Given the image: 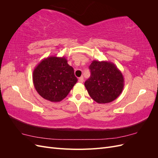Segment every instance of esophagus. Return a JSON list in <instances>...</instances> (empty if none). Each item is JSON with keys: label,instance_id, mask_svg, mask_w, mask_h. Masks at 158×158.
<instances>
[{"label": "esophagus", "instance_id": "34e87169", "mask_svg": "<svg viewBox=\"0 0 158 158\" xmlns=\"http://www.w3.org/2000/svg\"><path fill=\"white\" fill-rule=\"evenodd\" d=\"M83 82H84V78L82 77H80L79 79H78V82H80V83H83Z\"/></svg>", "mask_w": 158, "mask_h": 158}]
</instances>
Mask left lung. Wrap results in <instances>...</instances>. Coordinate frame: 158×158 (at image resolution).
Wrapping results in <instances>:
<instances>
[{"instance_id": "obj_1", "label": "left lung", "mask_w": 158, "mask_h": 158, "mask_svg": "<svg viewBox=\"0 0 158 158\" xmlns=\"http://www.w3.org/2000/svg\"><path fill=\"white\" fill-rule=\"evenodd\" d=\"M89 69L91 76L84 85L95 102L107 103L120 95L124 88L125 80L115 64L109 61L94 60Z\"/></svg>"}]
</instances>
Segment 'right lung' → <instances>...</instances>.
<instances>
[{
	"instance_id": "add662e5",
	"label": "right lung",
	"mask_w": 158,
	"mask_h": 158,
	"mask_svg": "<svg viewBox=\"0 0 158 158\" xmlns=\"http://www.w3.org/2000/svg\"><path fill=\"white\" fill-rule=\"evenodd\" d=\"M33 85L41 96L59 102L67 96L78 81L65 57L50 56L43 59L33 71Z\"/></svg>"
}]
</instances>
